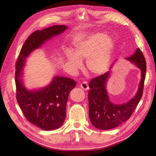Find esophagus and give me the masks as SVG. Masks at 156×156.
<instances>
[{"mask_svg":"<svg viewBox=\"0 0 156 156\" xmlns=\"http://www.w3.org/2000/svg\"><path fill=\"white\" fill-rule=\"evenodd\" d=\"M80 87H81L83 90H88L89 89V85L87 82H83L81 84H80Z\"/></svg>","mask_w":156,"mask_h":156,"instance_id":"1","label":"esophagus"}]
</instances>
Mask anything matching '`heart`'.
Here are the masks:
<instances>
[{"instance_id": "obj_1", "label": "heart", "mask_w": 156, "mask_h": 156, "mask_svg": "<svg viewBox=\"0 0 156 156\" xmlns=\"http://www.w3.org/2000/svg\"><path fill=\"white\" fill-rule=\"evenodd\" d=\"M115 44L113 40L104 33L89 35L75 45V53L67 51L68 63L74 69L83 67L82 60L87 59V67L94 74H102L109 69L112 62Z\"/></svg>"}]
</instances>
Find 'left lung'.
I'll list each match as a JSON object with an SVG mask.
<instances>
[{
    "label": "left lung",
    "instance_id": "8db88e82",
    "mask_svg": "<svg viewBox=\"0 0 156 156\" xmlns=\"http://www.w3.org/2000/svg\"><path fill=\"white\" fill-rule=\"evenodd\" d=\"M126 59L134 63L141 71V80L138 91L135 96L128 102L116 104L110 101L106 90V82L110 76L109 72L93 78L89 83V86L91 90L88 93L89 116L91 123L97 129H112L126 121L132 116L143 96L147 71L145 58L138 48L133 55Z\"/></svg>",
    "mask_w": 156,
    "mask_h": 156
}]
</instances>
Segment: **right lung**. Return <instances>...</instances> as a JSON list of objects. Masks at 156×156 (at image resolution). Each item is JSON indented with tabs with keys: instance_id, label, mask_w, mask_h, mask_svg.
<instances>
[{
	"instance_id": "right-lung-1",
	"label": "right lung",
	"mask_w": 156,
	"mask_h": 156,
	"mask_svg": "<svg viewBox=\"0 0 156 156\" xmlns=\"http://www.w3.org/2000/svg\"><path fill=\"white\" fill-rule=\"evenodd\" d=\"M67 28L64 25H54L35 31L25 41L16 62L17 101L28 121L44 130L58 129L63 124L69 95L76 86V82L67 77L55 76L47 86L29 91L19 78L22 76L23 67L29 54Z\"/></svg>"
}]
</instances>
